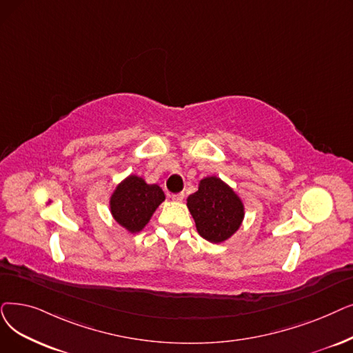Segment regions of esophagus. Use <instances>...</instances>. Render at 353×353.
I'll return each instance as SVG.
<instances>
[{
  "instance_id": "34e87169",
  "label": "esophagus",
  "mask_w": 353,
  "mask_h": 353,
  "mask_svg": "<svg viewBox=\"0 0 353 353\" xmlns=\"http://www.w3.org/2000/svg\"><path fill=\"white\" fill-rule=\"evenodd\" d=\"M183 197H185V194H183V193H173L172 194V199L174 202H181Z\"/></svg>"
}]
</instances>
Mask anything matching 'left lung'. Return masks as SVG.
<instances>
[{"mask_svg":"<svg viewBox=\"0 0 353 353\" xmlns=\"http://www.w3.org/2000/svg\"><path fill=\"white\" fill-rule=\"evenodd\" d=\"M188 208L199 235L213 243L231 238L245 214L239 196L216 176L201 180L197 192L188 197Z\"/></svg>","mask_w":353,"mask_h":353,"instance_id":"1","label":"left lung"}]
</instances>
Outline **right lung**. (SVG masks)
I'll return each instance as SVG.
<instances>
[{
  "label": "right lung",
  "mask_w": 353,
  "mask_h": 353,
  "mask_svg": "<svg viewBox=\"0 0 353 353\" xmlns=\"http://www.w3.org/2000/svg\"><path fill=\"white\" fill-rule=\"evenodd\" d=\"M164 199L160 186L147 185L143 177L131 174L111 194L110 208L114 219L122 228L137 234L143 231Z\"/></svg>",
  "instance_id": "1"
}]
</instances>
